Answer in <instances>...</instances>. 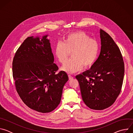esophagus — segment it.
Masks as SVG:
<instances>
[{
    "instance_id": "1",
    "label": "esophagus",
    "mask_w": 133,
    "mask_h": 133,
    "mask_svg": "<svg viewBox=\"0 0 133 133\" xmlns=\"http://www.w3.org/2000/svg\"><path fill=\"white\" fill-rule=\"evenodd\" d=\"M68 77H69V79L70 80V79H72L73 78V77L72 76H71V75H68Z\"/></svg>"
}]
</instances>
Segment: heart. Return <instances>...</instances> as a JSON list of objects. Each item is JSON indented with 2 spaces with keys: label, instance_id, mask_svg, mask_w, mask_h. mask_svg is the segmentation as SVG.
Masks as SVG:
<instances>
[{
  "label": "heart",
  "instance_id": "heart-1",
  "mask_svg": "<svg viewBox=\"0 0 133 133\" xmlns=\"http://www.w3.org/2000/svg\"><path fill=\"white\" fill-rule=\"evenodd\" d=\"M70 52L72 58L66 61ZM99 52L98 42L83 31L70 33L64 38L63 43L56 45L54 54L58 61L64 64L62 69L68 73L86 69L92 66L97 59Z\"/></svg>",
  "mask_w": 133,
  "mask_h": 133
}]
</instances>
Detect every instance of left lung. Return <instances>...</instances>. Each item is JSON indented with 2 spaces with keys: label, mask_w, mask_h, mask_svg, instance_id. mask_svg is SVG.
Masks as SVG:
<instances>
[{
  "label": "left lung",
  "mask_w": 133,
  "mask_h": 133,
  "mask_svg": "<svg viewBox=\"0 0 133 133\" xmlns=\"http://www.w3.org/2000/svg\"><path fill=\"white\" fill-rule=\"evenodd\" d=\"M100 36L102 46L98 59L89 70L76 76L84 102L94 110H103L114 103L121 92L124 75L119 47L101 29Z\"/></svg>",
  "instance_id": "8db88e82"
}]
</instances>
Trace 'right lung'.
Masks as SVG:
<instances>
[{
	"mask_svg": "<svg viewBox=\"0 0 133 133\" xmlns=\"http://www.w3.org/2000/svg\"><path fill=\"white\" fill-rule=\"evenodd\" d=\"M47 35L28 37L16 51L12 61V76L16 89L30 108L46 113L59 104L63 89L68 80L64 71L55 74L58 67Z\"/></svg>",
	"mask_w": 133,
	"mask_h": 133,
	"instance_id": "obj_1",
	"label": "right lung"
}]
</instances>
